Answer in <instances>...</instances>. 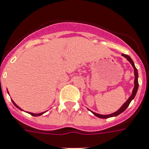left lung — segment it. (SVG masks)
Instances as JSON below:
<instances>
[{
    "instance_id": "obj_1",
    "label": "left lung",
    "mask_w": 149,
    "mask_h": 149,
    "mask_svg": "<svg viewBox=\"0 0 149 149\" xmlns=\"http://www.w3.org/2000/svg\"><path fill=\"white\" fill-rule=\"evenodd\" d=\"M122 56L123 57H125L127 60H128L129 62L131 63V64L132 65L133 68H134V74H135V81H134V84H135V86H134V89L132 90V95L130 96L128 99L127 100V102H126L125 103L123 104V106H122L119 109H118V111H116V112H114L113 114H107V115H104V114H97L95 112H93L91 111L93 114H94L95 116L97 117H98V118H111V117H114V116H117L118 114H120L121 113H123V111H125L126 109L128 107L129 104L130 102L134 99V97L136 96V93H137V90H138V87H139V83H138V71H137V69H136V66H135V64H134V62H133V60L131 59V57L127 56V55H125V54H122Z\"/></svg>"
}]
</instances>
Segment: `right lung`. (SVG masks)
<instances>
[{
    "label": "right lung",
    "mask_w": 149,
    "mask_h": 149,
    "mask_svg": "<svg viewBox=\"0 0 149 149\" xmlns=\"http://www.w3.org/2000/svg\"><path fill=\"white\" fill-rule=\"evenodd\" d=\"M12 102H13V105H14V106H15V107H16L17 108H18V109H19V110H22V109H21L20 107H18V106H17L16 103H15V102H13V100H12ZM45 112H46V111H45ZM45 112H42V113H39V114H34V113H31V112H29V114H31V115H33V116H40V115H42V114H44V113H45Z\"/></svg>",
    "instance_id": "1"
}]
</instances>
